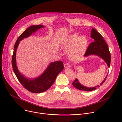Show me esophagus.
<instances>
[{"mask_svg": "<svg viewBox=\"0 0 122 122\" xmlns=\"http://www.w3.org/2000/svg\"><path fill=\"white\" fill-rule=\"evenodd\" d=\"M64 67H65V68H69L70 67V66L68 63H65V64H64Z\"/></svg>", "mask_w": 122, "mask_h": 122, "instance_id": "34e87169", "label": "esophagus"}]
</instances>
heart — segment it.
<instances>
[{
  "mask_svg": "<svg viewBox=\"0 0 122 122\" xmlns=\"http://www.w3.org/2000/svg\"><path fill=\"white\" fill-rule=\"evenodd\" d=\"M88 45V40L85 36L75 33L69 36L65 41L63 48L70 50V55L73 58L81 56L85 53Z\"/></svg>",
  "mask_w": 122,
  "mask_h": 122,
  "instance_id": "b5f03b06",
  "label": "heart"
}]
</instances>
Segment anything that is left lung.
Segmentation results:
<instances>
[{
    "label": "left lung",
    "instance_id": "left-lung-1",
    "mask_svg": "<svg viewBox=\"0 0 122 122\" xmlns=\"http://www.w3.org/2000/svg\"><path fill=\"white\" fill-rule=\"evenodd\" d=\"M91 34V37L94 39V41L92 42L88 46L85 54V56H87L90 55H97L102 57L106 61L109 67L111 63V55L107 44L104 39L102 35L95 28H92ZM107 76V75L104 81L100 84V86H102L104 83ZM72 84L77 89L83 91H92L96 90L97 87L100 86H97L91 88L86 87L81 85L77 79L75 80L72 83Z\"/></svg>",
    "mask_w": 122,
    "mask_h": 122
}]
</instances>
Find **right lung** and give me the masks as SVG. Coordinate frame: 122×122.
<instances>
[{"instance_id": "right-lung-1", "label": "right lung", "mask_w": 122, "mask_h": 122, "mask_svg": "<svg viewBox=\"0 0 122 122\" xmlns=\"http://www.w3.org/2000/svg\"><path fill=\"white\" fill-rule=\"evenodd\" d=\"M43 25H31L24 31L18 37L14 46L12 57V66L17 79L21 85L28 91L34 93H40L48 90L55 82L58 74L64 69L62 61H57L51 63L44 73L38 78L28 79L24 77L18 71L16 66L15 56L19 41L36 32L37 29L44 27Z\"/></svg>"}]
</instances>
